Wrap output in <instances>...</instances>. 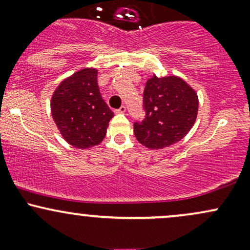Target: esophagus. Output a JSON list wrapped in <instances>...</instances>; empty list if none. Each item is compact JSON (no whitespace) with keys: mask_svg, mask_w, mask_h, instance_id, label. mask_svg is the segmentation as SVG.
<instances>
[{"mask_svg":"<svg viewBox=\"0 0 250 250\" xmlns=\"http://www.w3.org/2000/svg\"><path fill=\"white\" fill-rule=\"evenodd\" d=\"M125 110H127V108H125V105H121V107L117 109L116 113H117V114H123V113H125Z\"/></svg>","mask_w":250,"mask_h":250,"instance_id":"1","label":"esophagus"}]
</instances>
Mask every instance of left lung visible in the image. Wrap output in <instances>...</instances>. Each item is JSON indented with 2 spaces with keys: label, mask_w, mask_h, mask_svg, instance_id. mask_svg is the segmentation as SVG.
<instances>
[{
  "label": "left lung",
  "mask_w": 250,
  "mask_h": 250,
  "mask_svg": "<svg viewBox=\"0 0 250 250\" xmlns=\"http://www.w3.org/2000/svg\"><path fill=\"white\" fill-rule=\"evenodd\" d=\"M199 100L194 89L176 76H153L143 91L146 116L134 123L137 141L162 149L182 140L195 123Z\"/></svg>",
  "instance_id": "left-lung-1"
}]
</instances>
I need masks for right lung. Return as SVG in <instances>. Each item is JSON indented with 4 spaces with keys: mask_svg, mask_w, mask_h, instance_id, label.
<instances>
[{
    "mask_svg": "<svg viewBox=\"0 0 250 250\" xmlns=\"http://www.w3.org/2000/svg\"><path fill=\"white\" fill-rule=\"evenodd\" d=\"M51 115L73 147L87 149L102 142L114 113L100 93L97 70L85 68L62 81L51 97Z\"/></svg>",
    "mask_w": 250,
    "mask_h": 250,
    "instance_id": "add662e5",
    "label": "right lung"
}]
</instances>
